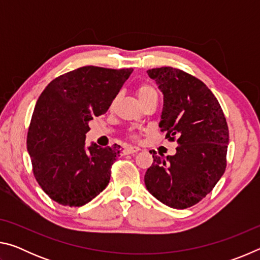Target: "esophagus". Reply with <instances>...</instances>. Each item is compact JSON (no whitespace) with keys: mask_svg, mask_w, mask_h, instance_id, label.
<instances>
[{"mask_svg":"<svg viewBox=\"0 0 260 260\" xmlns=\"http://www.w3.org/2000/svg\"><path fill=\"white\" fill-rule=\"evenodd\" d=\"M138 151H140V149L138 147H131V146H127L125 148V152L127 155H131V153H136Z\"/></svg>","mask_w":260,"mask_h":260,"instance_id":"obj_1","label":"esophagus"}]
</instances>
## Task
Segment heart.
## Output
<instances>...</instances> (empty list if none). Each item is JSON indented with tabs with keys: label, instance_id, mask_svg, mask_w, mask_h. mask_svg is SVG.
I'll return each mask as SVG.
<instances>
[{
	"label": "heart",
	"instance_id": "obj_1",
	"mask_svg": "<svg viewBox=\"0 0 260 260\" xmlns=\"http://www.w3.org/2000/svg\"><path fill=\"white\" fill-rule=\"evenodd\" d=\"M136 95H138V99L140 103L146 102V101L150 99H157V93L151 85L149 83H142L138 88H136Z\"/></svg>",
	"mask_w": 260,
	"mask_h": 260
}]
</instances>
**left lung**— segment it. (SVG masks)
<instances>
[{
	"mask_svg": "<svg viewBox=\"0 0 260 260\" xmlns=\"http://www.w3.org/2000/svg\"><path fill=\"white\" fill-rule=\"evenodd\" d=\"M147 73L164 95L160 131L178 147L173 156H152L144 183L162 204L190 208L211 192L226 170L230 133L225 114L200 79L170 67Z\"/></svg>",
	"mask_w": 260,
	"mask_h": 260,
	"instance_id": "obj_1",
	"label": "left lung"
}]
</instances>
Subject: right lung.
<instances>
[{
    "label": "right lung",
    "instance_id": "add662e5",
    "mask_svg": "<svg viewBox=\"0 0 260 260\" xmlns=\"http://www.w3.org/2000/svg\"><path fill=\"white\" fill-rule=\"evenodd\" d=\"M133 69L82 67L59 76L39 98L27 134L38 183L52 201L82 206L109 184L122 149L86 148L89 121L108 111Z\"/></svg>",
    "mask_w": 260,
    "mask_h": 260
}]
</instances>
